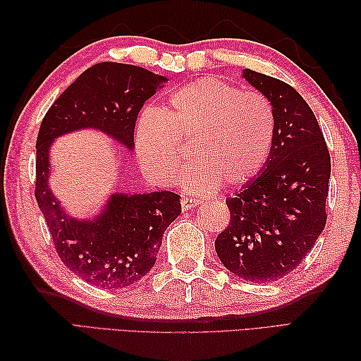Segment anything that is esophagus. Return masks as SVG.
<instances>
[{
  "label": "esophagus",
  "instance_id": "obj_1",
  "mask_svg": "<svg viewBox=\"0 0 361 361\" xmlns=\"http://www.w3.org/2000/svg\"><path fill=\"white\" fill-rule=\"evenodd\" d=\"M200 203V200L198 198H194V197H183L181 198V209L183 211H190L192 208H195V206Z\"/></svg>",
  "mask_w": 361,
  "mask_h": 361
}]
</instances>
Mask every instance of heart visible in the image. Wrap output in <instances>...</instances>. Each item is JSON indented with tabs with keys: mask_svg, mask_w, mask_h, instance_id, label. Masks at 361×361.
<instances>
[{
	"mask_svg": "<svg viewBox=\"0 0 361 361\" xmlns=\"http://www.w3.org/2000/svg\"><path fill=\"white\" fill-rule=\"evenodd\" d=\"M180 142L192 144L185 186L212 192L221 181L245 185L265 167L274 141L270 102L219 79H202L176 90L166 110L145 109L135 128V152L142 171L169 186L186 163Z\"/></svg>",
	"mask_w": 361,
	"mask_h": 361,
	"instance_id": "heart-1",
	"label": "heart"
}]
</instances>
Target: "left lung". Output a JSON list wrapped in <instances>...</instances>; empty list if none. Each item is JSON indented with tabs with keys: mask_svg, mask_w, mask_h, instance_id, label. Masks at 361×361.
Masks as SVG:
<instances>
[{
	"mask_svg": "<svg viewBox=\"0 0 361 361\" xmlns=\"http://www.w3.org/2000/svg\"><path fill=\"white\" fill-rule=\"evenodd\" d=\"M242 78L270 102L274 141L256 180L226 200L231 220L216 251L237 278L265 283L293 271L323 233L331 155L315 114L293 87L251 70Z\"/></svg>",
	"mask_w": 361,
	"mask_h": 361,
	"instance_id": "8db88e82",
	"label": "left lung"
}]
</instances>
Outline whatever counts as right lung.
Wrapping results in <instances>:
<instances>
[{
    "mask_svg": "<svg viewBox=\"0 0 361 361\" xmlns=\"http://www.w3.org/2000/svg\"><path fill=\"white\" fill-rule=\"evenodd\" d=\"M164 75L141 66L102 62L83 71L46 113L37 137L35 198L60 260L91 286L106 290L140 282L157 262L163 234L181 214L171 190L116 192L93 219L68 214L49 188V150L57 137L99 130L127 150L144 102L164 87Z\"/></svg>",
    "mask_w": 361,
    "mask_h": 361,
    "instance_id": "1",
    "label": "right lung"
}]
</instances>
